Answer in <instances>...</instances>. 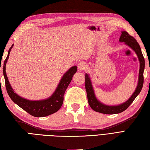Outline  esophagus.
Wrapping results in <instances>:
<instances>
[{
    "label": "esophagus",
    "mask_w": 150,
    "mask_h": 150,
    "mask_svg": "<svg viewBox=\"0 0 150 150\" xmlns=\"http://www.w3.org/2000/svg\"><path fill=\"white\" fill-rule=\"evenodd\" d=\"M78 68L79 71L85 70L86 68V64L85 62H80L78 64Z\"/></svg>",
    "instance_id": "1"
}]
</instances>
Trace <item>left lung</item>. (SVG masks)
Returning <instances> with one entry per match:
<instances>
[{
  "label": "left lung",
  "instance_id": "obj_1",
  "mask_svg": "<svg viewBox=\"0 0 150 150\" xmlns=\"http://www.w3.org/2000/svg\"><path fill=\"white\" fill-rule=\"evenodd\" d=\"M120 42H124L125 45L130 47L134 52L136 53L137 58L139 61L140 67H139V78L138 83L136 90L134 92L132 93V96L125 103L120 104L119 105H109L104 104L100 101L97 99L96 96V94L94 92V90L92 86V81H91L90 77L88 74H85V88L87 93V98L88 104L90 108L93 111L98 112L103 114L107 115H113L120 113L128 108V107L132 103L135 98L138 96L142 90V86H143L144 82V77L143 72L144 71L145 62L144 58L141 52V49L137 41L132 36L130 35L126 31H122V34L120 35L119 39Z\"/></svg>",
  "mask_w": 150,
  "mask_h": 150
}]
</instances>
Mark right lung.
<instances>
[{
  "label": "right lung",
  "mask_w": 150,
  "mask_h": 150,
  "mask_svg": "<svg viewBox=\"0 0 150 150\" xmlns=\"http://www.w3.org/2000/svg\"><path fill=\"white\" fill-rule=\"evenodd\" d=\"M13 45L8 51V54L4 63L3 74L5 79L6 88L10 98L18 106L22 108L30 115L35 117H44L56 112L60 109L64 102V96L65 90L67 88L72 79L73 76L77 71V67L72 66L63 75L58 83L55 91L50 97L43 100H31L18 96L15 93L11 86L8 77H7L6 66L9 59L11 50L13 47Z\"/></svg>",
  "instance_id": "right-lung-1"
}]
</instances>
